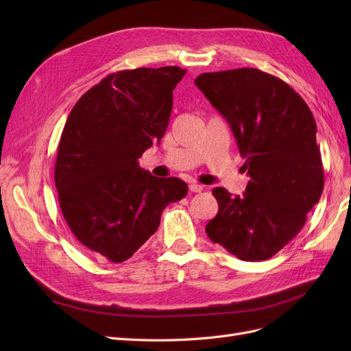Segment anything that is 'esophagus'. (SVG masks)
I'll use <instances>...</instances> for the list:
<instances>
[{"label": "esophagus", "mask_w": 351, "mask_h": 351, "mask_svg": "<svg viewBox=\"0 0 351 351\" xmlns=\"http://www.w3.org/2000/svg\"><path fill=\"white\" fill-rule=\"evenodd\" d=\"M189 190L192 193H199V192H202V190H204V186H200V184H197V183H192L189 186Z\"/></svg>", "instance_id": "1"}]
</instances>
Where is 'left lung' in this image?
Segmentation results:
<instances>
[{"label": "left lung", "mask_w": 351, "mask_h": 351, "mask_svg": "<svg viewBox=\"0 0 351 351\" xmlns=\"http://www.w3.org/2000/svg\"><path fill=\"white\" fill-rule=\"evenodd\" d=\"M195 84L230 124L250 177L241 196L212 190L219 209L206 234L241 261L269 259L322 195L313 115L289 84L258 69L204 73Z\"/></svg>", "instance_id": "8db88e82"}]
</instances>
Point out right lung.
Segmentation results:
<instances>
[{
  "instance_id": "obj_1",
  "label": "right lung",
  "mask_w": 351,
  "mask_h": 351,
  "mask_svg": "<svg viewBox=\"0 0 351 351\" xmlns=\"http://www.w3.org/2000/svg\"><path fill=\"white\" fill-rule=\"evenodd\" d=\"M184 73L177 66L112 73L69 115L54 173L60 208L74 237L98 258H132L158 230L162 210L187 195L183 180L139 167L167 132Z\"/></svg>"
}]
</instances>
